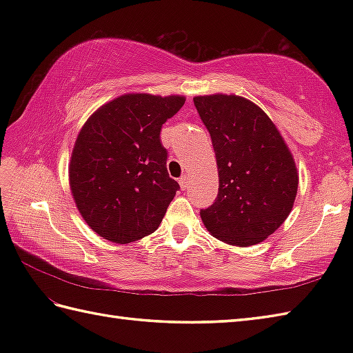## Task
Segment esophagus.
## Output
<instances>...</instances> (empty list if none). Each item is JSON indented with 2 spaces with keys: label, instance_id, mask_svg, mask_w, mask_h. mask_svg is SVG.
<instances>
[{
  "label": "esophagus",
  "instance_id": "1",
  "mask_svg": "<svg viewBox=\"0 0 353 353\" xmlns=\"http://www.w3.org/2000/svg\"><path fill=\"white\" fill-rule=\"evenodd\" d=\"M190 182H191V179H190V176L188 174H183L181 179H179V183H181V186L183 190H186L190 186Z\"/></svg>",
  "mask_w": 353,
  "mask_h": 353
}]
</instances>
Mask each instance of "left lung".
<instances>
[{"label":"left lung","mask_w":353,"mask_h":353,"mask_svg":"<svg viewBox=\"0 0 353 353\" xmlns=\"http://www.w3.org/2000/svg\"><path fill=\"white\" fill-rule=\"evenodd\" d=\"M194 104L211 134L219 168V196L201 209V221L226 244H259L281 228L294 205V157L270 117L244 97L197 95Z\"/></svg>","instance_id":"1"}]
</instances>
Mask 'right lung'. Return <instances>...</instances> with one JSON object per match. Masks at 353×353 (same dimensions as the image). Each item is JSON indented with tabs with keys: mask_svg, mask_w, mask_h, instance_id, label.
<instances>
[{
	"mask_svg": "<svg viewBox=\"0 0 353 353\" xmlns=\"http://www.w3.org/2000/svg\"><path fill=\"white\" fill-rule=\"evenodd\" d=\"M183 95L124 94L97 109L81 127L70 161V188L95 234L133 243L159 228L179 183L168 176L161 127Z\"/></svg>",
	"mask_w": 353,
	"mask_h": 353,
	"instance_id": "1",
	"label": "right lung"
}]
</instances>
